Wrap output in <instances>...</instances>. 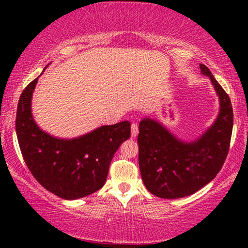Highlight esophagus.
I'll use <instances>...</instances> for the list:
<instances>
[{"instance_id": "34e87169", "label": "esophagus", "mask_w": 248, "mask_h": 248, "mask_svg": "<svg viewBox=\"0 0 248 248\" xmlns=\"http://www.w3.org/2000/svg\"><path fill=\"white\" fill-rule=\"evenodd\" d=\"M139 134V125L137 122H133L131 125V135L132 138H135Z\"/></svg>"}]
</instances>
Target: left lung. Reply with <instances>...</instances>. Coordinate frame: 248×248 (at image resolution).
I'll return each instance as SVG.
<instances>
[{"label":"left lung","instance_id":"1","mask_svg":"<svg viewBox=\"0 0 248 248\" xmlns=\"http://www.w3.org/2000/svg\"><path fill=\"white\" fill-rule=\"evenodd\" d=\"M201 72L211 79L220 99L215 124L191 143L176 139L155 121L140 122L139 166L145 187L162 199H178L198 192L225 164L232 139L233 113L228 93L204 64Z\"/></svg>","mask_w":248,"mask_h":248}]
</instances>
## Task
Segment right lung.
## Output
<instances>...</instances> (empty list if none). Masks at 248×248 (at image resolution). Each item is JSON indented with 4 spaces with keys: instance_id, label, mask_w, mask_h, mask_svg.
Segmentation results:
<instances>
[{
    "instance_id": "1",
    "label": "right lung",
    "mask_w": 248,
    "mask_h": 248,
    "mask_svg": "<svg viewBox=\"0 0 248 248\" xmlns=\"http://www.w3.org/2000/svg\"><path fill=\"white\" fill-rule=\"evenodd\" d=\"M37 80L23 89L16 108V137L27 167L43 187L62 199L97 192L106 182L114 154L130 138V122L101 126L73 140L50 137L37 126L31 115Z\"/></svg>"
}]
</instances>
